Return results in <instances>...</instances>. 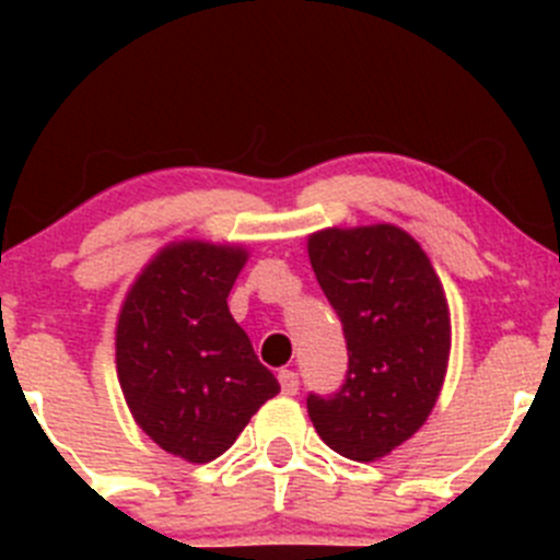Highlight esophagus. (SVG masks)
<instances>
[{"instance_id":"1","label":"esophagus","mask_w":560,"mask_h":560,"mask_svg":"<svg viewBox=\"0 0 560 560\" xmlns=\"http://www.w3.org/2000/svg\"><path fill=\"white\" fill-rule=\"evenodd\" d=\"M279 385H281V393H284V395H298V387H301V382H298L295 371H279Z\"/></svg>"}]
</instances>
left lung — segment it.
I'll return each instance as SVG.
<instances>
[{
  "instance_id": "left-lung-1",
  "label": "left lung",
  "mask_w": 560,
  "mask_h": 560,
  "mask_svg": "<svg viewBox=\"0 0 560 560\" xmlns=\"http://www.w3.org/2000/svg\"><path fill=\"white\" fill-rule=\"evenodd\" d=\"M308 259L349 349L347 382L308 395L322 442L358 463L415 436L436 406L450 363V306L422 246L395 224L327 228Z\"/></svg>"
}]
</instances>
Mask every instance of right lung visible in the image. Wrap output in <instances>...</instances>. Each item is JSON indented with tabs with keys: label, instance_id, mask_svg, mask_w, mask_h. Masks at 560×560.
<instances>
[{
	"label": "right lung",
	"instance_id": "1",
	"mask_svg": "<svg viewBox=\"0 0 560 560\" xmlns=\"http://www.w3.org/2000/svg\"><path fill=\"white\" fill-rule=\"evenodd\" d=\"M248 252L173 241L129 287L116 322V374L140 431L186 463L233 447L279 382L254 354L228 295Z\"/></svg>",
	"mask_w": 560,
	"mask_h": 560
}]
</instances>
